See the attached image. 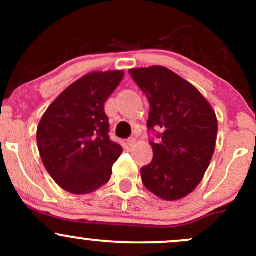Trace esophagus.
Here are the masks:
<instances>
[{"label": "esophagus", "mask_w": 256, "mask_h": 256, "mask_svg": "<svg viewBox=\"0 0 256 256\" xmlns=\"http://www.w3.org/2000/svg\"><path fill=\"white\" fill-rule=\"evenodd\" d=\"M128 144L130 147H134L136 144V138H128Z\"/></svg>", "instance_id": "obj_1"}]
</instances>
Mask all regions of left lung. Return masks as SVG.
<instances>
[{"label": "left lung", "mask_w": 256, "mask_h": 256, "mask_svg": "<svg viewBox=\"0 0 256 256\" xmlns=\"http://www.w3.org/2000/svg\"><path fill=\"white\" fill-rule=\"evenodd\" d=\"M150 102L147 126L161 128L151 142L154 160L141 168L144 187L164 200L184 198L197 188L213 157L218 120L200 90L164 66L128 70Z\"/></svg>", "instance_id": "8db88e82"}]
</instances>
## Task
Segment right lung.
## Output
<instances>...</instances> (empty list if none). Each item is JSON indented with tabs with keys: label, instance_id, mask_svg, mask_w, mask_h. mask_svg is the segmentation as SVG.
Wrapping results in <instances>:
<instances>
[{
	"label": "right lung",
	"instance_id": "1",
	"mask_svg": "<svg viewBox=\"0 0 256 256\" xmlns=\"http://www.w3.org/2000/svg\"><path fill=\"white\" fill-rule=\"evenodd\" d=\"M122 70L92 72L69 85L50 104L37 128L40 158L66 192L88 194L110 180L122 152L109 138L104 104L124 78Z\"/></svg>",
	"mask_w": 256,
	"mask_h": 256
}]
</instances>
